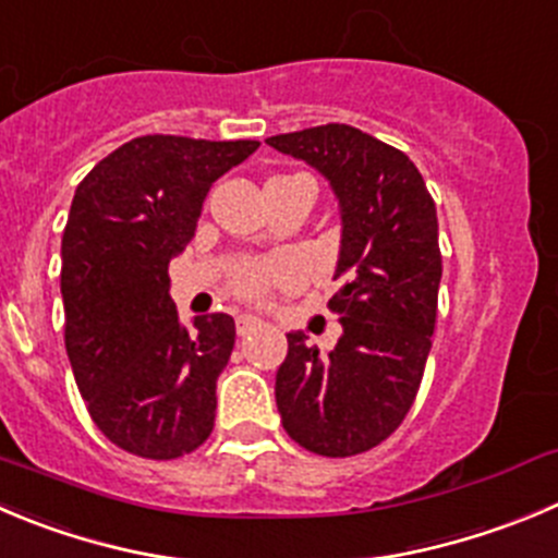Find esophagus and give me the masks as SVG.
Instances as JSON below:
<instances>
[{"label":"esophagus","instance_id":"1","mask_svg":"<svg viewBox=\"0 0 558 558\" xmlns=\"http://www.w3.org/2000/svg\"><path fill=\"white\" fill-rule=\"evenodd\" d=\"M235 326H238V333H241V337H246V333H252L254 328L263 326V320H259V317H254V315H238Z\"/></svg>","mask_w":558,"mask_h":558}]
</instances>
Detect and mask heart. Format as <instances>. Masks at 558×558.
Here are the masks:
<instances>
[{
	"mask_svg": "<svg viewBox=\"0 0 558 558\" xmlns=\"http://www.w3.org/2000/svg\"><path fill=\"white\" fill-rule=\"evenodd\" d=\"M265 288V274L257 265H246V268L238 270L235 276V290L241 295H259Z\"/></svg>",
	"mask_w": 558,
	"mask_h": 558,
	"instance_id": "obj_1",
	"label": "heart"
}]
</instances>
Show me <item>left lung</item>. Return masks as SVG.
<instances>
[{
	"label": "left lung",
	"mask_w": 558,
	"mask_h": 558,
	"mask_svg": "<svg viewBox=\"0 0 558 558\" xmlns=\"http://www.w3.org/2000/svg\"><path fill=\"white\" fill-rule=\"evenodd\" d=\"M328 180L339 208L331 299L342 337L323 353L288 333L276 408L295 444L350 458L389 438L422 384L433 342L441 248L438 214L422 174L397 147L344 123L265 140Z\"/></svg>",
	"instance_id": "8db88e82"
}]
</instances>
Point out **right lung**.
Listing matches in <instances>:
<instances>
[{
	"label": "right lung",
	"mask_w": 558,
	"mask_h": 558,
	"mask_svg": "<svg viewBox=\"0 0 558 558\" xmlns=\"http://www.w3.org/2000/svg\"><path fill=\"white\" fill-rule=\"evenodd\" d=\"M257 147L140 136L73 194L60 274L68 359L93 422L125 452L172 460L214 429L235 320L214 312L180 323L167 270L194 238L210 185Z\"/></svg>",
	"instance_id": "right-lung-1"
}]
</instances>
